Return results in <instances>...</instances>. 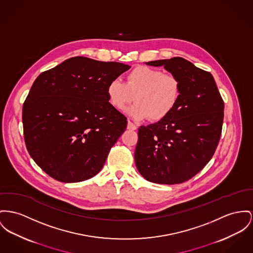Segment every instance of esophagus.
I'll list each match as a JSON object with an SVG mask.
<instances>
[{
	"mask_svg": "<svg viewBox=\"0 0 253 253\" xmlns=\"http://www.w3.org/2000/svg\"><path fill=\"white\" fill-rule=\"evenodd\" d=\"M137 128V126H135L133 123H131L130 121L127 122V129H130V130H135Z\"/></svg>",
	"mask_w": 253,
	"mask_h": 253,
	"instance_id": "esophagus-1",
	"label": "esophagus"
}]
</instances>
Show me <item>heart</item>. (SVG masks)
<instances>
[{"label": "heart", "instance_id": "1", "mask_svg": "<svg viewBox=\"0 0 253 253\" xmlns=\"http://www.w3.org/2000/svg\"><path fill=\"white\" fill-rule=\"evenodd\" d=\"M179 78L159 69L137 66L126 76V83L113 80L107 86L108 101L113 107L124 110L134 100L128 114L137 120L157 122L169 115L181 98Z\"/></svg>", "mask_w": 253, "mask_h": 253}]
</instances>
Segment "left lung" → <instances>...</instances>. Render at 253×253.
<instances>
[{
	"label": "left lung",
	"mask_w": 253,
	"mask_h": 253,
	"mask_svg": "<svg viewBox=\"0 0 253 253\" xmlns=\"http://www.w3.org/2000/svg\"><path fill=\"white\" fill-rule=\"evenodd\" d=\"M181 81V98L166 118L138 129L135 164L147 180L179 184L210 161L221 134L224 102L213 76L182 57L150 61Z\"/></svg>",
	"instance_id": "8db88e82"
}]
</instances>
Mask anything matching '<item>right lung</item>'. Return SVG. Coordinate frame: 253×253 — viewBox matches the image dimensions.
<instances>
[{
  "label": "right lung",
  "instance_id": "1",
  "mask_svg": "<svg viewBox=\"0 0 253 253\" xmlns=\"http://www.w3.org/2000/svg\"><path fill=\"white\" fill-rule=\"evenodd\" d=\"M130 66L84 56L41 73L23 104L27 150L57 181L89 179L126 128L125 115L108 101L107 86Z\"/></svg>",
  "mask_w": 253,
  "mask_h": 253
}]
</instances>
